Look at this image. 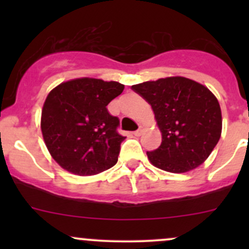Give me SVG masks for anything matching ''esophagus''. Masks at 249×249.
<instances>
[{"label": "esophagus", "mask_w": 249, "mask_h": 249, "mask_svg": "<svg viewBox=\"0 0 249 249\" xmlns=\"http://www.w3.org/2000/svg\"><path fill=\"white\" fill-rule=\"evenodd\" d=\"M142 131H144V127H142V126H139L138 130H137V131H134L133 134H134V136L139 137V136H141V134L142 133Z\"/></svg>", "instance_id": "34e87169"}]
</instances>
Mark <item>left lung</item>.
I'll list each match as a JSON object with an SVG mask.
<instances>
[{"mask_svg":"<svg viewBox=\"0 0 249 249\" xmlns=\"http://www.w3.org/2000/svg\"><path fill=\"white\" fill-rule=\"evenodd\" d=\"M152 107L161 144L146 152L153 166L184 173L208 158L221 136V108L216 97L198 82L167 77L132 85Z\"/></svg>","mask_w":249,"mask_h":249,"instance_id":"1","label":"left lung"}]
</instances>
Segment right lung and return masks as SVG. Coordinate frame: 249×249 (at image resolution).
Listing matches in <instances>:
<instances>
[{
  "label": "right lung",
  "mask_w": 249,
  "mask_h": 249,
  "mask_svg": "<svg viewBox=\"0 0 249 249\" xmlns=\"http://www.w3.org/2000/svg\"><path fill=\"white\" fill-rule=\"evenodd\" d=\"M123 90L118 82L84 77L50 91L43 105L41 128L59 166L77 176H93L116 164L125 137L117 131L119 119L107 107Z\"/></svg>",
  "instance_id": "obj_1"
}]
</instances>
